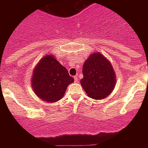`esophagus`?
Returning a JSON list of instances; mask_svg holds the SVG:
<instances>
[{
    "instance_id": "obj_1",
    "label": "esophagus",
    "mask_w": 148,
    "mask_h": 148,
    "mask_svg": "<svg viewBox=\"0 0 148 148\" xmlns=\"http://www.w3.org/2000/svg\"><path fill=\"white\" fill-rule=\"evenodd\" d=\"M74 80H75V82H78V78L77 76L74 77Z\"/></svg>"
}]
</instances>
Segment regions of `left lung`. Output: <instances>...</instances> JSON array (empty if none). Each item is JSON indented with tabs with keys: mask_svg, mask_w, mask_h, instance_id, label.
I'll return each instance as SVG.
<instances>
[{
	"mask_svg": "<svg viewBox=\"0 0 148 148\" xmlns=\"http://www.w3.org/2000/svg\"><path fill=\"white\" fill-rule=\"evenodd\" d=\"M82 73L81 84L89 97L100 100L113 92L116 83V73L109 60L101 53L90 55L84 61Z\"/></svg>",
	"mask_w": 148,
	"mask_h": 148,
	"instance_id": "obj_1",
	"label": "left lung"
}]
</instances>
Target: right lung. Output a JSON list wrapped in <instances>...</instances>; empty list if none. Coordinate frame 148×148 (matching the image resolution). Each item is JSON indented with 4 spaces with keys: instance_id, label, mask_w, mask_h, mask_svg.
Here are the masks:
<instances>
[{
    "instance_id": "obj_1",
    "label": "right lung",
    "mask_w": 148,
    "mask_h": 148,
    "mask_svg": "<svg viewBox=\"0 0 148 148\" xmlns=\"http://www.w3.org/2000/svg\"><path fill=\"white\" fill-rule=\"evenodd\" d=\"M73 82L74 78L53 55H46L39 61L31 78L35 95L40 100L50 103L62 99L68 85Z\"/></svg>"
}]
</instances>
